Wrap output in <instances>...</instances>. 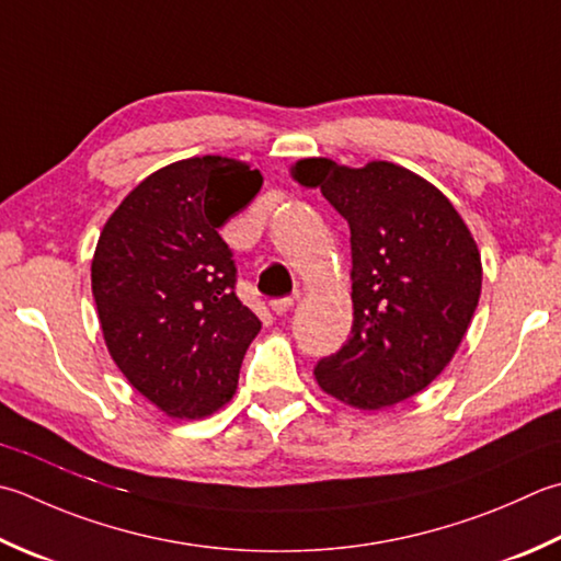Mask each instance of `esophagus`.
Segmentation results:
<instances>
[{
    "label": "esophagus",
    "instance_id": "1",
    "mask_svg": "<svg viewBox=\"0 0 561 561\" xmlns=\"http://www.w3.org/2000/svg\"><path fill=\"white\" fill-rule=\"evenodd\" d=\"M291 306H294V299H289V296H284V299H274L270 304V309L277 313V316H284L287 311H291Z\"/></svg>",
    "mask_w": 561,
    "mask_h": 561
}]
</instances>
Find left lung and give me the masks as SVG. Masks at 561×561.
I'll use <instances>...</instances> for the list:
<instances>
[{"mask_svg":"<svg viewBox=\"0 0 561 561\" xmlns=\"http://www.w3.org/2000/svg\"><path fill=\"white\" fill-rule=\"evenodd\" d=\"M350 224L353 331L313 377L328 397L379 411L423 391L455 357L481 296L477 240L453 202L387 160L291 164Z\"/></svg>","mask_w":561,"mask_h":561,"instance_id":"obj_1","label":"left lung"}]
</instances>
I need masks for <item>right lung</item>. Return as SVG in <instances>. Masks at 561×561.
<instances>
[{"mask_svg": "<svg viewBox=\"0 0 561 561\" xmlns=\"http://www.w3.org/2000/svg\"><path fill=\"white\" fill-rule=\"evenodd\" d=\"M260 186L243 160H178L134 186L99 233L92 294L106 350L170 419L224 409L262 328L233 291V252L218 236Z\"/></svg>", "mask_w": 561, "mask_h": 561, "instance_id": "add662e5", "label": "right lung"}]
</instances>
